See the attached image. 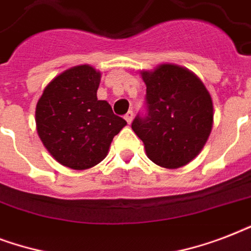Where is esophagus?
<instances>
[{
	"instance_id": "esophagus-1",
	"label": "esophagus",
	"mask_w": 251,
	"mask_h": 251,
	"mask_svg": "<svg viewBox=\"0 0 251 251\" xmlns=\"http://www.w3.org/2000/svg\"><path fill=\"white\" fill-rule=\"evenodd\" d=\"M133 118H134V113H133V110H129V112H127V113L125 114V120H126V122H127V124H131V121H133Z\"/></svg>"
}]
</instances>
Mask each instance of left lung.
<instances>
[{"instance_id":"left-lung-1","label":"left lung","mask_w":251,"mask_h":251,"mask_svg":"<svg viewBox=\"0 0 251 251\" xmlns=\"http://www.w3.org/2000/svg\"><path fill=\"white\" fill-rule=\"evenodd\" d=\"M141 75L149 114L135 117L131 129L156 165L176 169L189 164L202 151L214 125L210 92L194 73L178 65L161 64Z\"/></svg>"}]
</instances>
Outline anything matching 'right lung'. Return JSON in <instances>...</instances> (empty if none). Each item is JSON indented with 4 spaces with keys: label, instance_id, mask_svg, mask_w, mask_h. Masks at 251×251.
<instances>
[{
    "label": "right lung",
    "instance_id": "1",
    "mask_svg": "<svg viewBox=\"0 0 251 251\" xmlns=\"http://www.w3.org/2000/svg\"><path fill=\"white\" fill-rule=\"evenodd\" d=\"M100 79L99 70L78 65L53 78L37 101V134L64 167L83 171L99 164L126 125L105 100H98Z\"/></svg>",
    "mask_w": 251,
    "mask_h": 251
}]
</instances>
